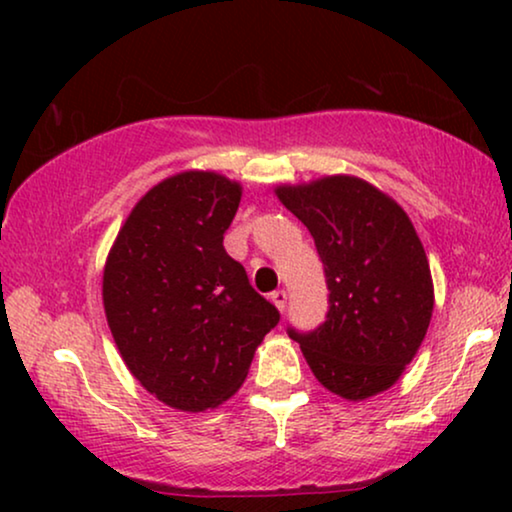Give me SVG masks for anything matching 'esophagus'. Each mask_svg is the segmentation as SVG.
<instances>
[{
	"instance_id": "1",
	"label": "esophagus",
	"mask_w": 512,
	"mask_h": 512,
	"mask_svg": "<svg viewBox=\"0 0 512 512\" xmlns=\"http://www.w3.org/2000/svg\"><path fill=\"white\" fill-rule=\"evenodd\" d=\"M270 300H272V303H275V307H277L279 312L286 310V291H275L270 296Z\"/></svg>"
}]
</instances>
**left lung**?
<instances>
[{
    "label": "left lung",
    "instance_id": "8db88e82",
    "mask_svg": "<svg viewBox=\"0 0 512 512\" xmlns=\"http://www.w3.org/2000/svg\"><path fill=\"white\" fill-rule=\"evenodd\" d=\"M275 193L314 237L328 286L324 324L289 328V338L328 391L347 401L380 394L417 354L433 312L415 226L389 195L347 174Z\"/></svg>",
    "mask_w": 512,
    "mask_h": 512
}]
</instances>
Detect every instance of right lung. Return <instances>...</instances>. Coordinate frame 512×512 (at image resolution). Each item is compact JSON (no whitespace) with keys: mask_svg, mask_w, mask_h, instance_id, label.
I'll return each instance as SVG.
<instances>
[{"mask_svg":"<svg viewBox=\"0 0 512 512\" xmlns=\"http://www.w3.org/2000/svg\"><path fill=\"white\" fill-rule=\"evenodd\" d=\"M240 198L223 174L167 177L132 207L107 256L102 300L118 352L170 408L202 412L233 396L279 321L223 249Z\"/></svg>","mask_w":512,"mask_h":512,"instance_id":"1","label":"right lung"}]
</instances>
